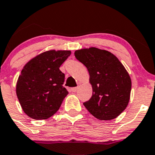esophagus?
I'll return each mask as SVG.
<instances>
[{
    "instance_id": "1",
    "label": "esophagus",
    "mask_w": 155,
    "mask_h": 155,
    "mask_svg": "<svg viewBox=\"0 0 155 155\" xmlns=\"http://www.w3.org/2000/svg\"><path fill=\"white\" fill-rule=\"evenodd\" d=\"M77 89H78V86H76V87H72L71 88V90H72L73 93H75V92L77 91Z\"/></svg>"
}]
</instances>
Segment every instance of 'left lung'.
Returning <instances> with one entry per match:
<instances>
[{"label":"left lung","instance_id":"obj_1","mask_svg":"<svg viewBox=\"0 0 155 155\" xmlns=\"http://www.w3.org/2000/svg\"><path fill=\"white\" fill-rule=\"evenodd\" d=\"M75 56L87 68L93 95L84 102L88 111L101 120H110L127 107L131 90L128 72L110 51L97 48L75 51Z\"/></svg>","mask_w":155,"mask_h":155}]
</instances>
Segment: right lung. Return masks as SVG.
<instances>
[{"label":"right lung","mask_w":155,"mask_h":155,"mask_svg":"<svg viewBox=\"0 0 155 155\" xmlns=\"http://www.w3.org/2000/svg\"><path fill=\"white\" fill-rule=\"evenodd\" d=\"M70 51H45L29 61L16 86L17 97L29 117L45 120L58 111L69 92L62 85L65 74L59 67Z\"/></svg>","instance_id":"add662e5"}]
</instances>
